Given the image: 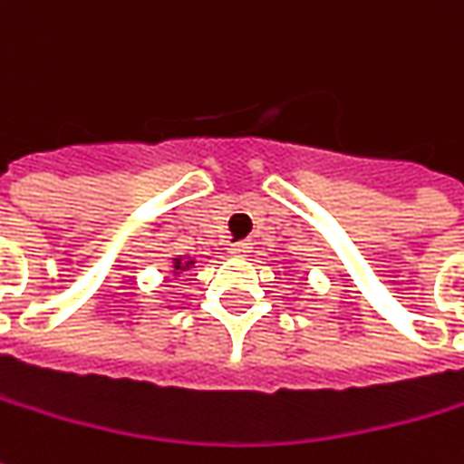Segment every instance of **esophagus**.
I'll list each match as a JSON object with an SVG mask.
<instances>
[{
    "label": "esophagus",
    "mask_w": 464,
    "mask_h": 464,
    "mask_svg": "<svg viewBox=\"0 0 464 464\" xmlns=\"http://www.w3.org/2000/svg\"><path fill=\"white\" fill-rule=\"evenodd\" d=\"M248 251H251V241H236L231 246V254H236V256H246Z\"/></svg>",
    "instance_id": "esophagus-1"
}]
</instances>
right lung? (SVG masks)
I'll return each mask as SVG.
<instances>
[{
  "mask_svg": "<svg viewBox=\"0 0 464 464\" xmlns=\"http://www.w3.org/2000/svg\"><path fill=\"white\" fill-rule=\"evenodd\" d=\"M185 266H190V264H182V258H178V261H175V269H185Z\"/></svg>",
  "mask_w": 464,
  "mask_h": 464,
  "instance_id": "1",
  "label": "right lung"
}]
</instances>
